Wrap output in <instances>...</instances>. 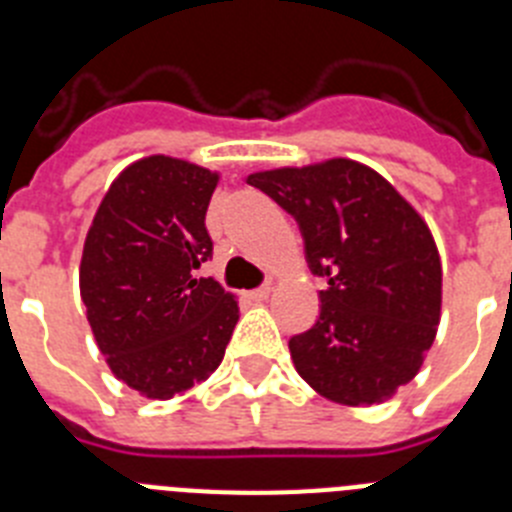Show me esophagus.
Returning a JSON list of instances; mask_svg holds the SVG:
<instances>
[{"instance_id": "esophagus-1", "label": "esophagus", "mask_w": 512, "mask_h": 512, "mask_svg": "<svg viewBox=\"0 0 512 512\" xmlns=\"http://www.w3.org/2000/svg\"><path fill=\"white\" fill-rule=\"evenodd\" d=\"M269 295H271V284H264V287L251 289V292H246L248 300H253V302H264Z\"/></svg>"}]
</instances>
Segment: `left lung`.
Segmentation results:
<instances>
[{"mask_svg":"<svg viewBox=\"0 0 512 512\" xmlns=\"http://www.w3.org/2000/svg\"><path fill=\"white\" fill-rule=\"evenodd\" d=\"M246 182L295 215L312 274L328 279L318 323L289 341L297 374L346 408L390 400L420 372L441 320V256L428 223L351 158Z\"/></svg>","mask_w":512,"mask_h":512,"instance_id":"1","label":"left lung"}]
</instances>
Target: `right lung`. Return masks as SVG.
Listing matches in <instances>:
<instances>
[{
  "label": "right lung",
  "mask_w": 512,
  "mask_h": 512,
  "mask_svg": "<svg viewBox=\"0 0 512 512\" xmlns=\"http://www.w3.org/2000/svg\"><path fill=\"white\" fill-rule=\"evenodd\" d=\"M220 182L184 158H138L89 225L79 266L94 341L120 382L171 400L205 382L241 318L235 295L194 271L212 253L205 215Z\"/></svg>",
  "instance_id": "add662e5"
}]
</instances>
